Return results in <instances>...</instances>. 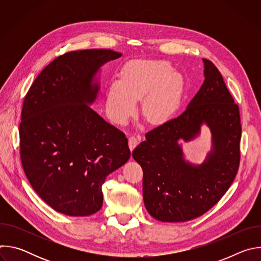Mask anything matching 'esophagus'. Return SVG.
Instances as JSON below:
<instances>
[{
    "label": "esophagus",
    "instance_id": "esophagus-1",
    "mask_svg": "<svg viewBox=\"0 0 261 261\" xmlns=\"http://www.w3.org/2000/svg\"><path fill=\"white\" fill-rule=\"evenodd\" d=\"M128 143H129L130 151H133L134 147L138 144V139H137L134 135H131V136H129V138H128Z\"/></svg>",
    "mask_w": 261,
    "mask_h": 261
}]
</instances>
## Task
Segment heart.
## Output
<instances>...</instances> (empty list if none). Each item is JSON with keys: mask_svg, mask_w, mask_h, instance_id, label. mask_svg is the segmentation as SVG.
I'll return each mask as SVG.
<instances>
[{"mask_svg": "<svg viewBox=\"0 0 261 261\" xmlns=\"http://www.w3.org/2000/svg\"><path fill=\"white\" fill-rule=\"evenodd\" d=\"M184 79L170 63L162 60H132L126 63L120 80H114L106 92L105 108L109 119L125 124L141 98L142 116L151 124L169 118L179 104Z\"/></svg>", "mask_w": 261, "mask_h": 261, "instance_id": "obj_1", "label": "heart"}]
</instances>
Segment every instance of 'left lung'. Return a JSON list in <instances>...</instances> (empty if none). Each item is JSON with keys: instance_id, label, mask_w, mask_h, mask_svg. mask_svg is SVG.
Wrapping results in <instances>:
<instances>
[{"instance_id": "8db88e82", "label": "left lung", "mask_w": 261, "mask_h": 261, "mask_svg": "<svg viewBox=\"0 0 261 261\" xmlns=\"http://www.w3.org/2000/svg\"><path fill=\"white\" fill-rule=\"evenodd\" d=\"M202 61L204 82L187 108L148 131L132 152L143 171L145 208L162 222H185L206 213L229 189L239 170V106L217 67ZM203 123L212 132V150L203 164L195 166L184 160L180 140L194 139Z\"/></svg>"}]
</instances>
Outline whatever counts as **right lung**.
I'll list each match as a JSON object with an SVG mask.
<instances>
[{"label": "right lung", "instance_id": "obj_1", "mask_svg": "<svg viewBox=\"0 0 261 261\" xmlns=\"http://www.w3.org/2000/svg\"><path fill=\"white\" fill-rule=\"evenodd\" d=\"M121 56L111 49L64 54L41 71L24 97L22 167L36 193L64 215L98 212L106 176L130 158L126 135L89 106L99 92L98 71Z\"/></svg>", "mask_w": 261, "mask_h": 261}]
</instances>
